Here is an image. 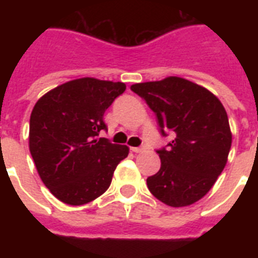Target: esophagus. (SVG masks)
Masks as SVG:
<instances>
[{
    "label": "esophagus",
    "mask_w": 258,
    "mask_h": 258,
    "mask_svg": "<svg viewBox=\"0 0 258 258\" xmlns=\"http://www.w3.org/2000/svg\"><path fill=\"white\" fill-rule=\"evenodd\" d=\"M131 150L133 152H136V154H141V152L145 151V149H143V147H132Z\"/></svg>",
    "instance_id": "obj_1"
}]
</instances>
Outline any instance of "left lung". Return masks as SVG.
I'll return each instance as SVG.
<instances>
[{"label": "left lung", "mask_w": 258, "mask_h": 258, "mask_svg": "<svg viewBox=\"0 0 258 258\" xmlns=\"http://www.w3.org/2000/svg\"><path fill=\"white\" fill-rule=\"evenodd\" d=\"M155 112L166 149L157 150L161 166L147 178L156 199L174 208L187 207L212 188L227 163L231 131L225 107L213 93L177 76L131 86Z\"/></svg>", "instance_id": "obj_1"}]
</instances>
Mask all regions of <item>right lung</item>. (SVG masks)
<instances>
[{
	"label": "right lung",
	"instance_id": "1",
	"mask_svg": "<svg viewBox=\"0 0 258 258\" xmlns=\"http://www.w3.org/2000/svg\"><path fill=\"white\" fill-rule=\"evenodd\" d=\"M124 83L72 80L42 95L29 120V151L50 192L68 206L93 202L109 187L129 147L97 138L103 115L125 92Z\"/></svg>",
	"mask_w": 258,
	"mask_h": 258
}]
</instances>
